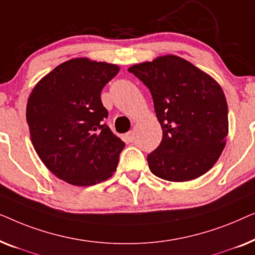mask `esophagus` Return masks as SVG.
Listing matches in <instances>:
<instances>
[{"mask_svg":"<svg viewBox=\"0 0 255 255\" xmlns=\"http://www.w3.org/2000/svg\"><path fill=\"white\" fill-rule=\"evenodd\" d=\"M124 139H125V141H127V142H132L134 140V133L132 131L128 132V133H125Z\"/></svg>","mask_w":255,"mask_h":255,"instance_id":"esophagus-1","label":"esophagus"}]
</instances>
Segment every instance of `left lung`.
I'll list each match as a JSON object with an SVG mask.
<instances>
[{
	"label": "left lung",
	"instance_id": "left-lung-1",
	"mask_svg": "<svg viewBox=\"0 0 255 255\" xmlns=\"http://www.w3.org/2000/svg\"><path fill=\"white\" fill-rule=\"evenodd\" d=\"M152 94L162 140L147 155L160 179L184 182L217 162L229 134L228 103L214 78L174 54L131 66Z\"/></svg>",
	"mask_w": 255,
	"mask_h": 255
}]
</instances>
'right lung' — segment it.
I'll return each instance as SVG.
<instances>
[{
  "label": "right lung",
  "instance_id": "right-lung-1",
  "mask_svg": "<svg viewBox=\"0 0 255 255\" xmlns=\"http://www.w3.org/2000/svg\"><path fill=\"white\" fill-rule=\"evenodd\" d=\"M117 65L74 58L57 66L34 86L26 122L38 156L58 179L86 187L113 176L125 142L104 118L103 87Z\"/></svg>",
  "mask_w": 255,
  "mask_h": 255
}]
</instances>
